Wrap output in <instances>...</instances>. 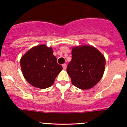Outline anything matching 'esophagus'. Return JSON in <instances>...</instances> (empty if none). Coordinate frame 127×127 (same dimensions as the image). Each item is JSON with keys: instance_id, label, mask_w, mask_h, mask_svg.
Here are the masks:
<instances>
[{"instance_id": "34e87169", "label": "esophagus", "mask_w": 127, "mask_h": 127, "mask_svg": "<svg viewBox=\"0 0 127 127\" xmlns=\"http://www.w3.org/2000/svg\"><path fill=\"white\" fill-rule=\"evenodd\" d=\"M62 67L63 68H64V69H66V68H67V64H64L62 65Z\"/></svg>"}]
</instances>
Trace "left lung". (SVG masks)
<instances>
[{
  "label": "left lung",
  "mask_w": 127,
  "mask_h": 127,
  "mask_svg": "<svg viewBox=\"0 0 127 127\" xmlns=\"http://www.w3.org/2000/svg\"><path fill=\"white\" fill-rule=\"evenodd\" d=\"M105 66L104 56L94 47L85 45L73 48L67 72L72 84L85 90L92 88L100 80Z\"/></svg>",
  "instance_id": "1"
}]
</instances>
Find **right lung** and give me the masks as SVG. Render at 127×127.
<instances>
[{
  "mask_svg": "<svg viewBox=\"0 0 127 127\" xmlns=\"http://www.w3.org/2000/svg\"><path fill=\"white\" fill-rule=\"evenodd\" d=\"M20 67L25 80L32 86L41 89L51 87L63 68L57 64L52 48L45 45L29 50L20 59Z\"/></svg>",
  "mask_w": 127,
  "mask_h": 127,
  "instance_id": "right-lung-1",
  "label": "right lung"
}]
</instances>
